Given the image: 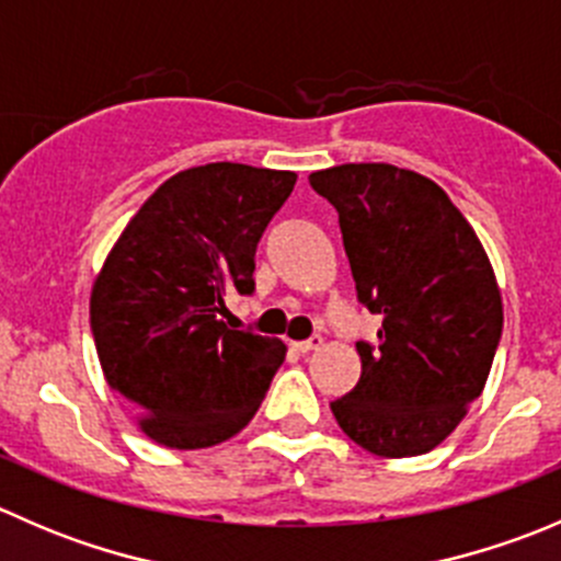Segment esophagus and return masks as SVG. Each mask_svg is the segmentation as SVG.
Returning <instances> with one entry per match:
<instances>
[{
    "label": "esophagus",
    "mask_w": 561,
    "mask_h": 561,
    "mask_svg": "<svg viewBox=\"0 0 561 561\" xmlns=\"http://www.w3.org/2000/svg\"><path fill=\"white\" fill-rule=\"evenodd\" d=\"M293 347H296L298 353H314V350L322 347V339L320 336H312V339H307V342H296V344H293Z\"/></svg>",
    "instance_id": "obj_1"
}]
</instances>
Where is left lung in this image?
Instances as JSON below:
<instances>
[{"instance_id":"left-lung-1","label":"left lung","mask_w":561,"mask_h":561,"mask_svg":"<svg viewBox=\"0 0 561 561\" xmlns=\"http://www.w3.org/2000/svg\"><path fill=\"white\" fill-rule=\"evenodd\" d=\"M339 211L344 252L380 344L358 342L360 380L331 410L386 458L443 445L483 393L502 336V293L472 225L426 175L347 162L309 175Z\"/></svg>"}]
</instances>
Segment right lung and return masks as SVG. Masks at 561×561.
<instances>
[{"mask_svg": "<svg viewBox=\"0 0 561 561\" xmlns=\"http://www.w3.org/2000/svg\"><path fill=\"white\" fill-rule=\"evenodd\" d=\"M296 179L241 162L186 168L138 208L94 276L100 366L157 445L225 443L265 399L285 342L230 331L225 298L252 293L254 249Z\"/></svg>", "mask_w": 561, "mask_h": 561, "instance_id": "obj_1", "label": "right lung"}]
</instances>
